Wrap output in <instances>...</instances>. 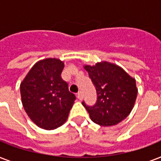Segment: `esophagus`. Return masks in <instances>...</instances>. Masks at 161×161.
<instances>
[{
    "label": "esophagus",
    "mask_w": 161,
    "mask_h": 161,
    "mask_svg": "<svg viewBox=\"0 0 161 161\" xmlns=\"http://www.w3.org/2000/svg\"><path fill=\"white\" fill-rule=\"evenodd\" d=\"M78 98L79 100H82V99H83V93H82V91H79L78 93Z\"/></svg>",
    "instance_id": "obj_1"
}]
</instances>
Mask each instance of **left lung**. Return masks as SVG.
I'll list each match as a JSON object with an SVG mask.
<instances>
[{
	"label": "left lung",
	"mask_w": 161,
	"mask_h": 161,
	"mask_svg": "<svg viewBox=\"0 0 161 161\" xmlns=\"http://www.w3.org/2000/svg\"><path fill=\"white\" fill-rule=\"evenodd\" d=\"M97 91L95 105H83L91 120L101 126L118 125L128 117L135 106L138 88L135 79L117 64L102 61L84 65Z\"/></svg>",
	"instance_id": "8db88e82"
}]
</instances>
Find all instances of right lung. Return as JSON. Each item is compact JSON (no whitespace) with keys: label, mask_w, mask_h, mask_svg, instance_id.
Returning <instances> with one entry per match:
<instances>
[{"label":"right lung","mask_w":161,"mask_h":161,"mask_svg":"<svg viewBox=\"0 0 161 161\" xmlns=\"http://www.w3.org/2000/svg\"><path fill=\"white\" fill-rule=\"evenodd\" d=\"M64 63L48 58L36 62L20 85L21 103L32 122L47 130L67 121L76 99L61 78Z\"/></svg>","instance_id":"right-lung-1"}]
</instances>
